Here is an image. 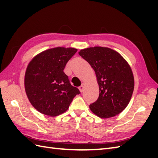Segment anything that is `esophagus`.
Listing matches in <instances>:
<instances>
[{
    "label": "esophagus",
    "instance_id": "esophagus-1",
    "mask_svg": "<svg viewBox=\"0 0 158 158\" xmlns=\"http://www.w3.org/2000/svg\"><path fill=\"white\" fill-rule=\"evenodd\" d=\"M84 88H85V83H82L81 85L79 87V90H80V92H83V90H84Z\"/></svg>",
    "mask_w": 158,
    "mask_h": 158
}]
</instances>
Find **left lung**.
<instances>
[{
	"label": "left lung",
	"instance_id": "left-lung-1",
	"mask_svg": "<svg viewBox=\"0 0 158 158\" xmlns=\"http://www.w3.org/2000/svg\"><path fill=\"white\" fill-rule=\"evenodd\" d=\"M79 54L95 71L99 97L89 105L91 111L100 118L118 115L128 105L135 88V79L129 64L110 48L92 47L80 50Z\"/></svg>",
	"mask_w": 158,
	"mask_h": 158
}]
</instances>
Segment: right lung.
Listing matches in <instances>:
<instances>
[{"label":"right lung","instance_id":"right-lung-1","mask_svg":"<svg viewBox=\"0 0 158 158\" xmlns=\"http://www.w3.org/2000/svg\"><path fill=\"white\" fill-rule=\"evenodd\" d=\"M77 51L75 48L58 47L39 53L29 62L24 77L25 91L39 112L51 117L61 115L80 93L63 71Z\"/></svg>","mask_w":158,"mask_h":158}]
</instances>
